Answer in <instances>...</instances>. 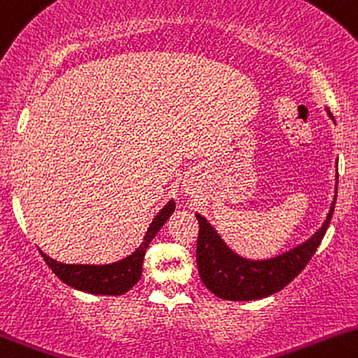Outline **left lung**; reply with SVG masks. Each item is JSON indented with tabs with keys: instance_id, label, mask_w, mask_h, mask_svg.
<instances>
[{
	"instance_id": "8db88e82",
	"label": "left lung",
	"mask_w": 358,
	"mask_h": 358,
	"mask_svg": "<svg viewBox=\"0 0 358 358\" xmlns=\"http://www.w3.org/2000/svg\"><path fill=\"white\" fill-rule=\"evenodd\" d=\"M327 115L333 119L331 112ZM338 187H334V198L322 226L307 241L300 243L288 252L272 259L252 260L238 255L226 245L215 227L200 213H194L200 224V234L196 243V264L203 285L224 300L248 301L271 296L288 286L305 268L322 241L336 203Z\"/></svg>"
}]
</instances>
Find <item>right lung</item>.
Listing matches in <instances>:
<instances>
[{
	"instance_id": "1",
	"label": "right lung",
	"mask_w": 358,
	"mask_h": 358,
	"mask_svg": "<svg viewBox=\"0 0 358 358\" xmlns=\"http://www.w3.org/2000/svg\"><path fill=\"white\" fill-rule=\"evenodd\" d=\"M176 210V201L171 200L160 212L155 215V219L150 224L146 231L143 243L122 260L112 262V264L103 265H87V264H64L57 262L43 250H39L48 267L65 282L70 288H76L84 293L93 294H108V296H119V294L127 293L136 282L141 279L143 272V259H145L146 248L150 246L152 239L157 236L160 227L167 222L169 217Z\"/></svg>"
}]
</instances>
